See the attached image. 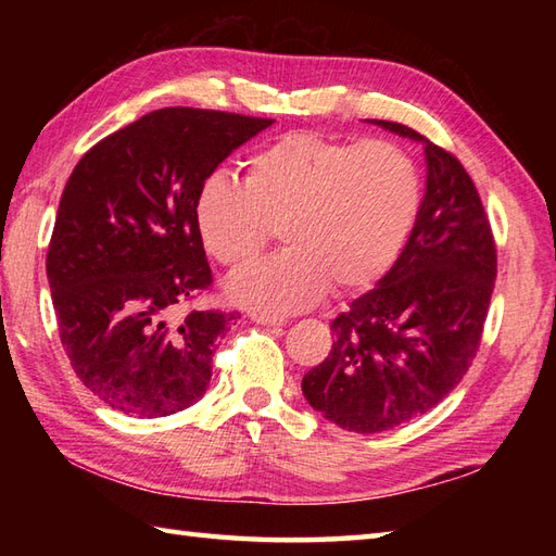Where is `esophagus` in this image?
Masks as SVG:
<instances>
[{
	"label": "esophagus",
	"mask_w": 556,
	"mask_h": 556,
	"mask_svg": "<svg viewBox=\"0 0 556 556\" xmlns=\"http://www.w3.org/2000/svg\"><path fill=\"white\" fill-rule=\"evenodd\" d=\"M251 320L257 325H265V327H279L285 325L287 320L285 317H277V315H265V313H251Z\"/></svg>",
	"instance_id": "34e87169"
}]
</instances>
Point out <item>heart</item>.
I'll return each mask as SVG.
<instances>
[{
  "label": "heart",
  "instance_id": "obj_1",
  "mask_svg": "<svg viewBox=\"0 0 556 556\" xmlns=\"http://www.w3.org/2000/svg\"><path fill=\"white\" fill-rule=\"evenodd\" d=\"M418 210L420 176L404 148L315 134L275 140L248 160L243 181L217 172L195 195L205 251L233 271L263 255L277 227L285 251L229 287L236 301L265 313L308 308L332 285H375L404 251Z\"/></svg>",
  "mask_w": 556,
  "mask_h": 556
}]
</instances>
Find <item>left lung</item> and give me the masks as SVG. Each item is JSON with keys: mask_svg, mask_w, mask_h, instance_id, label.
Masks as SVG:
<instances>
[{"mask_svg": "<svg viewBox=\"0 0 556 556\" xmlns=\"http://www.w3.org/2000/svg\"><path fill=\"white\" fill-rule=\"evenodd\" d=\"M370 122L425 146V195L396 263L334 317L332 351L301 382L315 410L363 434L422 416L464 380L497 279L490 222L464 164L404 124Z\"/></svg>", "mask_w": 556, "mask_h": 556, "instance_id": "left-lung-1", "label": "left lung"}]
</instances>
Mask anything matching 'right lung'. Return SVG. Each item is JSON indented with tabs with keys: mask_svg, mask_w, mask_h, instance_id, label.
<instances>
[{
	"mask_svg": "<svg viewBox=\"0 0 556 556\" xmlns=\"http://www.w3.org/2000/svg\"><path fill=\"white\" fill-rule=\"evenodd\" d=\"M275 122L164 108L92 146L71 172L47 248L59 339L78 380L126 416L162 418L205 394L233 313L191 311L212 285L195 195Z\"/></svg>",
	"mask_w": 556,
	"mask_h": 556,
	"instance_id": "add662e5",
	"label": "right lung"
}]
</instances>
